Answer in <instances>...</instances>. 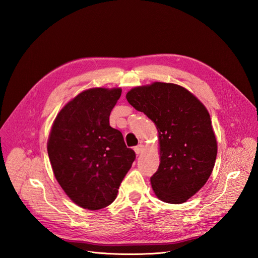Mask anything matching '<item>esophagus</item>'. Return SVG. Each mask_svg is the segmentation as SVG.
Listing matches in <instances>:
<instances>
[{
    "label": "esophagus",
    "mask_w": 258,
    "mask_h": 258,
    "mask_svg": "<svg viewBox=\"0 0 258 258\" xmlns=\"http://www.w3.org/2000/svg\"><path fill=\"white\" fill-rule=\"evenodd\" d=\"M134 150H135V152H136V154H137V155H140V154H141V153L143 152V150H144V146H143L142 144H139L138 146H136V147L134 148Z\"/></svg>",
    "instance_id": "34e87169"
}]
</instances>
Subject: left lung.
I'll list each match as a JSON object with an SVG mask.
<instances>
[{
    "label": "left lung",
    "mask_w": 258,
    "mask_h": 258,
    "mask_svg": "<svg viewBox=\"0 0 258 258\" xmlns=\"http://www.w3.org/2000/svg\"><path fill=\"white\" fill-rule=\"evenodd\" d=\"M158 130L160 165L151 177L156 196L179 205L199 191L212 173L217 143L206 106L182 86L155 82L126 95Z\"/></svg>",
    "instance_id": "1"
}]
</instances>
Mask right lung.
Segmentation results:
<instances>
[{
  "label": "right lung",
  "instance_id": "1",
  "mask_svg": "<svg viewBox=\"0 0 258 258\" xmlns=\"http://www.w3.org/2000/svg\"><path fill=\"white\" fill-rule=\"evenodd\" d=\"M120 95V88L85 90L52 123L47 152L53 174L68 197L84 209L110 206L136 159L121 132L110 126Z\"/></svg>",
  "mask_w": 258,
  "mask_h": 258
}]
</instances>
